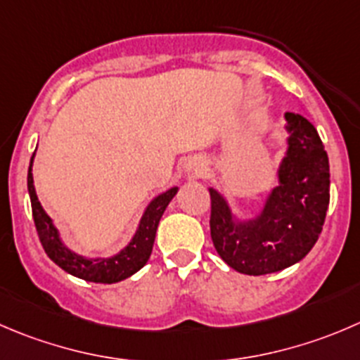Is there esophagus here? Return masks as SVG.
<instances>
[{
	"mask_svg": "<svg viewBox=\"0 0 360 360\" xmlns=\"http://www.w3.org/2000/svg\"><path fill=\"white\" fill-rule=\"evenodd\" d=\"M188 174L191 177H204L207 174V163L204 160H190L188 162Z\"/></svg>",
	"mask_w": 360,
	"mask_h": 360,
	"instance_id": "1",
	"label": "esophagus"
}]
</instances>
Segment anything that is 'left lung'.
I'll return each mask as SVG.
<instances>
[{"label":"left lung","mask_w":360,"mask_h":360,"mask_svg":"<svg viewBox=\"0 0 360 360\" xmlns=\"http://www.w3.org/2000/svg\"><path fill=\"white\" fill-rule=\"evenodd\" d=\"M288 151L280 167V186L264 211L244 223L232 219L229 204L211 193V239L219 257L250 276L283 271L315 246L329 207V158L319 131L306 117L287 112Z\"/></svg>","instance_id":"obj_1"}]
</instances>
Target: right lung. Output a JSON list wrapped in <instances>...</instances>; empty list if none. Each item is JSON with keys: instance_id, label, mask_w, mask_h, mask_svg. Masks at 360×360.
I'll use <instances>...</instances> for the list:
<instances>
[{"instance_id": "right-lung-1", "label": "right lung", "mask_w": 360, "mask_h": 360, "mask_svg": "<svg viewBox=\"0 0 360 360\" xmlns=\"http://www.w3.org/2000/svg\"><path fill=\"white\" fill-rule=\"evenodd\" d=\"M33 156H31L30 169H27V191H30L34 226H37L38 237H40V243L47 257L54 264H58L63 271H66V273L73 274V276L80 278V280L93 281V283H117V281L127 280L131 274L137 273L139 269L144 267L146 262L151 257L160 219H162V214L167 209V205H169V202L177 193V188H170L165 193L158 195L148 205L141 219L137 233H135L131 243L121 253L114 255L112 258H96V260H91V258H84L80 255H75L61 243L58 230L52 225V219L41 209L37 193H34L33 174H31Z\"/></svg>"}]
</instances>
